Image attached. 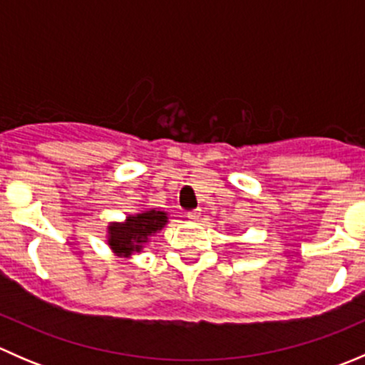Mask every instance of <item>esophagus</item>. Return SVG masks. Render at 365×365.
Returning <instances> with one entry per match:
<instances>
[{
  "instance_id": "34e87169",
  "label": "esophagus",
  "mask_w": 365,
  "mask_h": 365,
  "mask_svg": "<svg viewBox=\"0 0 365 365\" xmlns=\"http://www.w3.org/2000/svg\"><path fill=\"white\" fill-rule=\"evenodd\" d=\"M201 215V210H192V212H187V217H189L190 220H197Z\"/></svg>"
}]
</instances>
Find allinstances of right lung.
<instances>
[{"instance_id":"obj_1","label":"right lung","mask_w":365,"mask_h":365,"mask_svg":"<svg viewBox=\"0 0 365 365\" xmlns=\"http://www.w3.org/2000/svg\"><path fill=\"white\" fill-rule=\"evenodd\" d=\"M168 222V215L159 210H146L127 217L123 224L114 222L108 227L109 245L118 256L128 257L132 252H139L143 244L148 242L155 231L162 230Z\"/></svg>"}]
</instances>
